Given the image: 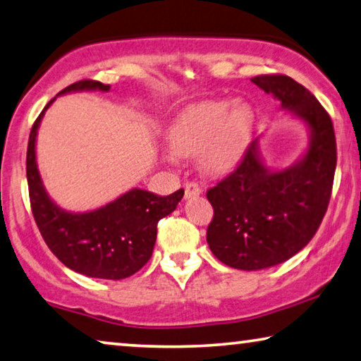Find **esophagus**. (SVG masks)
Listing matches in <instances>:
<instances>
[{
  "mask_svg": "<svg viewBox=\"0 0 361 361\" xmlns=\"http://www.w3.org/2000/svg\"><path fill=\"white\" fill-rule=\"evenodd\" d=\"M202 192V188L197 185V183L194 181H188L185 183V197L186 199H191V197H196L199 194Z\"/></svg>",
  "mask_w": 361,
  "mask_h": 361,
  "instance_id": "esophagus-1",
  "label": "esophagus"
}]
</instances>
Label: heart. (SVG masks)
Listing matches in <instances>:
<instances>
[{"mask_svg": "<svg viewBox=\"0 0 361 361\" xmlns=\"http://www.w3.org/2000/svg\"><path fill=\"white\" fill-rule=\"evenodd\" d=\"M255 128V112L247 102L202 101L178 114L169 130V146L176 156L199 154L209 171L225 173L241 162ZM170 159H175L171 152Z\"/></svg>", "mask_w": 361, "mask_h": 361, "instance_id": "obj_1", "label": "heart"}]
</instances>
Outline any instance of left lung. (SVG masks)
<instances>
[{"mask_svg": "<svg viewBox=\"0 0 361 361\" xmlns=\"http://www.w3.org/2000/svg\"><path fill=\"white\" fill-rule=\"evenodd\" d=\"M252 83L307 125L308 146L290 167L270 170L257 138L239 167L207 191L212 254L245 271L289 260L310 243L328 210L337 162L333 122L310 91L288 75H259Z\"/></svg>", "mask_w": 361, "mask_h": 361, "instance_id": "8db88e82", "label": "left lung"}]
</instances>
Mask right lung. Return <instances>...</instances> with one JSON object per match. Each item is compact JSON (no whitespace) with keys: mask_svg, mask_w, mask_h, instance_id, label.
Returning <instances> with one entry per match:
<instances>
[{"mask_svg":"<svg viewBox=\"0 0 361 361\" xmlns=\"http://www.w3.org/2000/svg\"><path fill=\"white\" fill-rule=\"evenodd\" d=\"M109 85L96 80H82L59 94L91 90L109 91ZM56 98L48 102L33 123L27 147L28 194L38 230L51 252L71 270L90 278H128L151 259L157 223L176 209L185 190L162 197L133 188L96 210L80 214L61 209L44 190L35 152L38 127Z\"/></svg>","mask_w":361,"mask_h":361,"instance_id":"obj_1","label":"right lung"}]
</instances>
